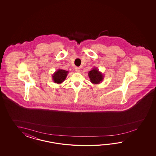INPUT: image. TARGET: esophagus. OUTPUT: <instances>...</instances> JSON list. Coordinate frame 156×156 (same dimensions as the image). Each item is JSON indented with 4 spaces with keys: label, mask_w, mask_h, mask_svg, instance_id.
I'll return each mask as SVG.
<instances>
[{
    "label": "esophagus",
    "mask_w": 156,
    "mask_h": 156,
    "mask_svg": "<svg viewBox=\"0 0 156 156\" xmlns=\"http://www.w3.org/2000/svg\"><path fill=\"white\" fill-rule=\"evenodd\" d=\"M75 71H76V73H80V68L77 67L75 68Z\"/></svg>",
    "instance_id": "esophagus-1"
}]
</instances>
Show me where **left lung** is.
<instances>
[{"label": "left lung", "instance_id": "left-lung-1", "mask_svg": "<svg viewBox=\"0 0 156 156\" xmlns=\"http://www.w3.org/2000/svg\"><path fill=\"white\" fill-rule=\"evenodd\" d=\"M88 76L90 78V82L94 84L98 85L103 81L104 76L102 73L100 72L99 69L96 67L93 68L88 73Z\"/></svg>", "mask_w": 156, "mask_h": 156}]
</instances>
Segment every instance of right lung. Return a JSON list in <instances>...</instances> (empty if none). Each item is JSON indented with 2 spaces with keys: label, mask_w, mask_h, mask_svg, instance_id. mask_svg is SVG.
<instances>
[{
  "label": "right lung",
  "mask_w": 156,
  "mask_h": 156,
  "mask_svg": "<svg viewBox=\"0 0 156 156\" xmlns=\"http://www.w3.org/2000/svg\"><path fill=\"white\" fill-rule=\"evenodd\" d=\"M69 73L68 71L62 69H58L55 71L52 75V78L53 82L56 83L61 84L63 83L66 78L67 74Z\"/></svg>",
  "instance_id": "1"
}]
</instances>
